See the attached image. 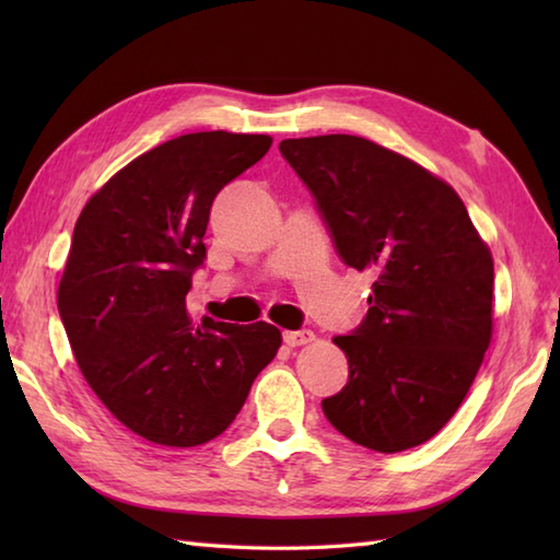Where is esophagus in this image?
Here are the masks:
<instances>
[{
  "label": "esophagus",
  "mask_w": 560,
  "mask_h": 560,
  "mask_svg": "<svg viewBox=\"0 0 560 560\" xmlns=\"http://www.w3.org/2000/svg\"><path fill=\"white\" fill-rule=\"evenodd\" d=\"M315 339V335L311 329H299V331H283V343L287 347H305Z\"/></svg>",
  "instance_id": "esophagus-1"
}]
</instances>
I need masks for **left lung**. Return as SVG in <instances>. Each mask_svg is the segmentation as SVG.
Returning a JSON list of instances; mask_svg holds the SVG:
<instances>
[{
  "label": "left lung",
  "instance_id": "8db88e82",
  "mask_svg": "<svg viewBox=\"0 0 560 560\" xmlns=\"http://www.w3.org/2000/svg\"><path fill=\"white\" fill-rule=\"evenodd\" d=\"M343 265L371 269L363 323L335 337L349 383L323 399L353 443L401 452L431 440L491 343L493 259L455 189L351 135L283 139Z\"/></svg>",
  "mask_w": 560,
  "mask_h": 560
}]
</instances>
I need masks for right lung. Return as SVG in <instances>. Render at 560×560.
<instances>
[{"instance_id": "1", "label": "right lung", "mask_w": 560, "mask_h": 560, "mask_svg": "<svg viewBox=\"0 0 560 560\" xmlns=\"http://www.w3.org/2000/svg\"><path fill=\"white\" fill-rule=\"evenodd\" d=\"M269 147L221 129L165 141L110 177L74 225L59 317L91 389L151 443L221 435L281 347L273 325H195L185 305L213 199Z\"/></svg>"}]
</instances>
